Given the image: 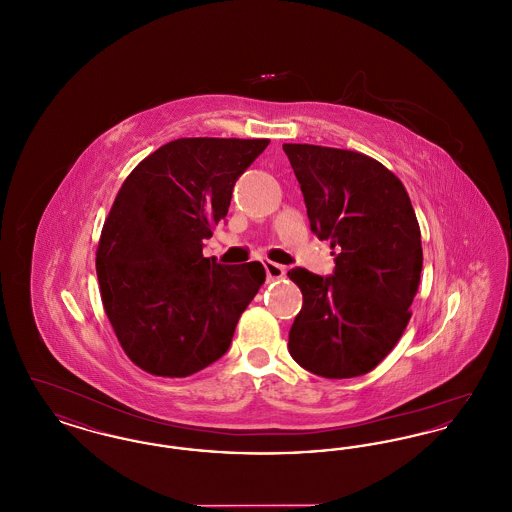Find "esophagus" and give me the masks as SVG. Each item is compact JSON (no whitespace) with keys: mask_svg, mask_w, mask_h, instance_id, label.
Instances as JSON below:
<instances>
[{"mask_svg":"<svg viewBox=\"0 0 512 512\" xmlns=\"http://www.w3.org/2000/svg\"><path fill=\"white\" fill-rule=\"evenodd\" d=\"M265 270H267V276L270 280H278V278H282L286 274V268L278 265V263H272V261L265 263Z\"/></svg>","mask_w":512,"mask_h":512,"instance_id":"34e87169","label":"esophagus"}]
</instances>
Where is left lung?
Listing matches in <instances>:
<instances>
[{
	"label": "left lung",
	"instance_id": "1",
	"mask_svg": "<svg viewBox=\"0 0 512 512\" xmlns=\"http://www.w3.org/2000/svg\"><path fill=\"white\" fill-rule=\"evenodd\" d=\"M313 234L330 240L334 272L292 268L303 293L290 328L293 361L322 378L370 372L411 318L422 242L401 180L357 151L284 144Z\"/></svg>",
	"mask_w": 512,
	"mask_h": 512
}]
</instances>
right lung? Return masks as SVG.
<instances>
[{
	"mask_svg": "<svg viewBox=\"0 0 512 512\" xmlns=\"http://www.w3.org/2000/svg\"><path fill=\"white\" fill-rule=\"evenodd\" d=\"M268 140L180 138L128 174L103 224L96 270L107 318L134 365L184 378L228 351L265 282L259 261L220 265L203 240Z\"/></svg>",
	"mask_w": 512,
	"mask_h": 512,
	"instance_id": "add662e5",
	"label": "right lung"
}]
</instances>
